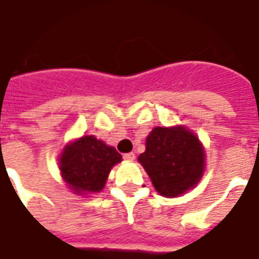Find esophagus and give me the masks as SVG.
Masks as SVG:
<instances>
[{
  "label": "esophagus",
  "instance_id": "1",
  "mask_svg": "<svg viewBox=\"0 0 259 259\" xmlns=\"http://www.w3.org/2000/svg\"><path fill=\"white\" fill-rule=\"evenodd\" d=\"M123 158L127 161H133L136 158V154L135 153H126V154L123 155Z\"/></svg>",
  "mask_w": 259,
  "mask_h": 259
}]
</instances>
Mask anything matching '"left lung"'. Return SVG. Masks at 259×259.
Listing matches in <instances>:
<instances>
[{"label":"left lung","instance_id":"left-lung-1","mask_svg":"<svg viewBox=\"0 0 259 259\" xmlns=\"http://www.w3.org/2000/svg\"><path fill=\"white\" fill-rule=\"evenodd\" d=\"M139 161L157 192L174 198L198 184L205 153L198 137L184 127H155L146 140Z\"/></svg>","mask_w":259,"mask_h":259}]
</instances>
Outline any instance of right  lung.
Returning <instances> with one entry per match:
<instances>
[{
  "label": "right lung",
  "instance_id": "add662e5",
  "mask_svg": "<svg viewBox=\"0 0 259 259\" xmlns=\"http://www.w3.org/2000/svg\"><path fill=\"white\" fill-rule=\"evenodd\" d=\"M122 161L116 148L106 146L94 136H84L67 146L60 157L63 180L75 193L99 192L111 168Z\"/></svg>",
  "mask_w": 259,
  "mask_h": 259
}]
</instances>
